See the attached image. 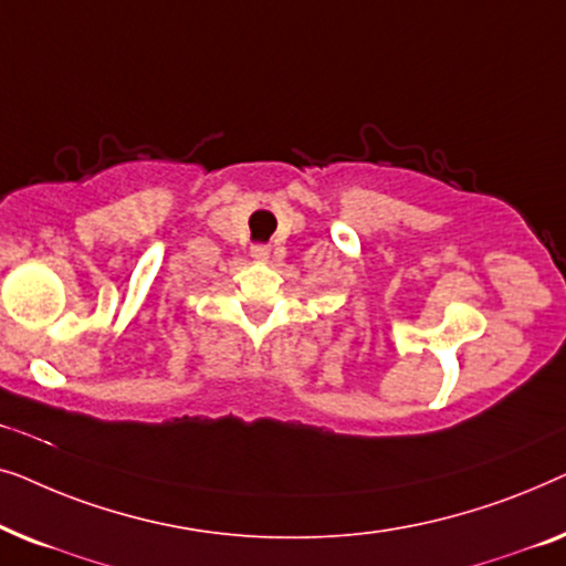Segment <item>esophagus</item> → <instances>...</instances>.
<instances>
[{"label": "esophagus", "mask_w": 566, "mask_h": 566, "mask_svg": "<svg viewBox=\"0 0 566 566\" xmlns=\"http://www.w3.org/2000/svg\"><path fill=\"white\" fill-rule=\"evenodd\" d=\"M268 254H270V247H265V244H254V247H252V258L265 260Z\"/></svg>", "instance_id": "34e87169"}]
</instances>
